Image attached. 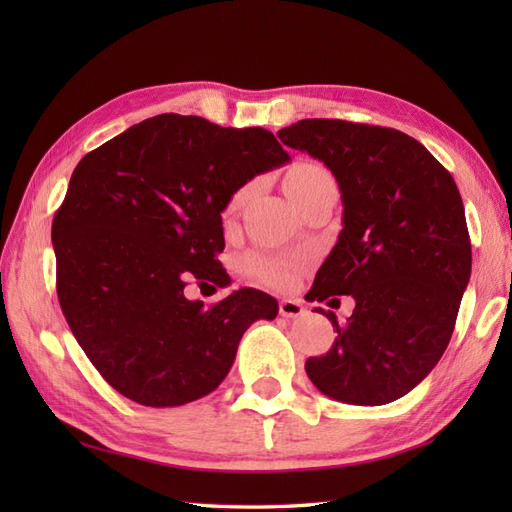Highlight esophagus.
<instances>
[{
  "mask_svg": "<svg viewBox=\"0 0 512 512\" xmlns=\"http://www.w3.org/2000/svg\"><path fill=\"white\" fill-rule=\"evenodd\" d=\"M306 312L308 310L303 308L301 301H297V299H281V303H279V314L286 319H299Z\"/></svg>",
  "mask_w": 512,
  "mask_h": 512,
  "instance_id": "34e87169",
  "label": "esophagus"
}]
</instances>
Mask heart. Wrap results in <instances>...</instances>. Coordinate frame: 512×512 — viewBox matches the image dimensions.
Instances as JSON below:
<instances>
[{"instance_id":"heart-1","label":"heart","mask_w":512,"mask_h":512,"mask_svg":"<svg viewBox=\"0 0 512 512\" xmlns=\"http://www.w3.org/2000/svg\"><path fill=\"white\" fill-rule=\"evenodd\" d=\"M330 189H336L332 173L325 167L317 165V162H299V165L292 167L286 176V193L295 206L303 200L312 198V195H317L321 191H330ZM246 195H248V187L237 191L228 209L235 211L237 206L246 200ZM242 270L244 275H248L255 281H262V284L288 286L290 281L295 279L299 264L288 262V259H281L275 255H266V253H248L242 259Z\"/></svg>"}]
</instances>
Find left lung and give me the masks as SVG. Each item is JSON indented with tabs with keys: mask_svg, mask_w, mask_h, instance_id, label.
<instances>
[{
	"mask_svg": "<svg viewBox=\"0 0 512 512\" xmlns=\"http://www.w3.org/2000/svg\"><path fill=\"white\" fill-rule=\"evenodd\" d=\"M277 136L321 160L341 189L343 231L308 299L356 303L343 325L317 308L336 339L308 358L306 372L334 400L387 405L427 378L451 341L471 277L460 191L427 147L398 129L306 118Z\"/></svg>",
	"mask_w": 512,
	"mask_h": 512,
	"instance_id": "8db88e82",
	"label": "left lung"
}]
</instances>
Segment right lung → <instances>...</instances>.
<instances>
[{
  "mask_svg": "<svg viewBox=\"0 0 512 512\" xmlns=\"http://www.w3.org/2000/svg\"><path fill=\"white\" fill-rule=\"evenodd\" d=\"M288 160L268 129L160 114L76 165L52 222L57 295L74 339L118 394L145 407L211 394L250 323L277 317L262 290L204 306L184 288L231 284L217 259L222 211L248 180Z\"/></svg>",
  "mask_w": 512,
  "mask_h": 512,
  "instance_id": "obj_1",
  "label": "right lung"
}]
</instances>
